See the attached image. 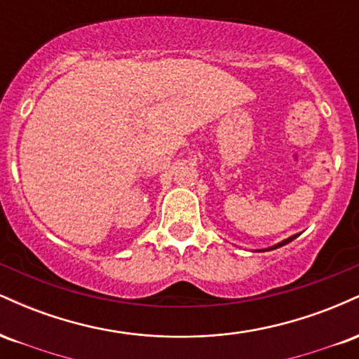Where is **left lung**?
<instances>
[{
	"label": "left lung",
	"mask_w": 359,
	"mask_h": 359,
	"mask_svg": "<svg viewBox=\"0 0 359 359\" xmlns=\"http://www.w3.org/2000/svg\"><path fill=\"white\" fill-rule=\"evenodd\" d=\"M300 234V233H299ZM299 234H294V236H290V238H287V240H283V241H280V243H277V245H273V246H270V248H265V250H259V251H270V250H275V248H280V246H283V245H287V243H290L292 240H295V238L299 236Z\"/></svg>",
	"instance_id": "obj_1"
}]
</instances>
